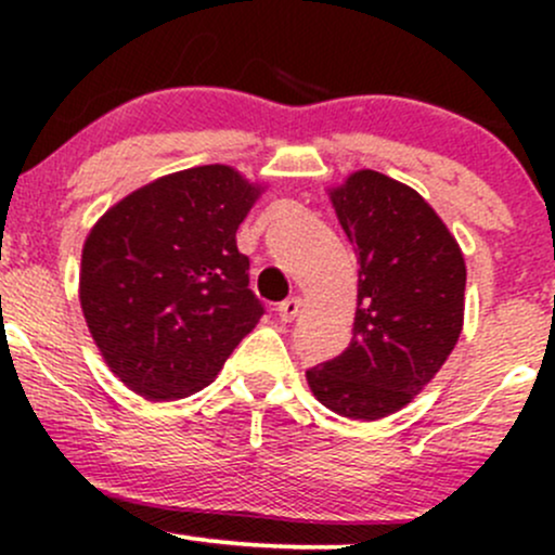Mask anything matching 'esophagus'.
Returning a JSON list of instances; mask_svg holds the SVG:
<instances>
[{"label": "esophagus", "instance_id": "obj_1", "mask_svg": "<svg viewBox=\"0 0 555 555\" xmlns=\"http://www.w3.org/2000/svg\"><path fill=\"white\" fill-rule=\"evenodd\" d=\"M299 310H302V299H299V297H286L284 302H279L276 313H279V318H282L284 323H292L299 315Z\"/></svg>", "mask_w": 555, "mask_h": 555}]
</instances>
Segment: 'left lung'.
Here are the masks:
<instances>
[{
    "instance_id": "left-lung-1",
    "label": "left lung",
    "mask_w": 555,
    "mask_h": 555,
    "mask_svg": "<svg viewBox=\"0 0 555 555\" xmlns=\"http://www.w3.org/2000/svg\"><path fill=\"white\" fill-rule=\"evenodd\" d=\"M328 195L358 253V313L349 347L305 375L336 415L380 420L410 404L454 349L467 266L454 234L406 184L362 169Z\"/></svg>"
}]
</instances>
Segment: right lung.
Returning a JSON list of instances; mask_svg holds the SVG:
<instances>
[{
	"label": "right lung",
	"mask_w": 555,
	"mask_h": 555,
	"mask_svg": "<svg viewBox=\"0 0 555 555\" xmlns=\"http://www.w3.org/2000/svg\"><path fill=\"white\" fill-rule=\"evenodd\" d=\"M260 188L224 164L158 177L95 221L82 245L80 308L101 358L151 401L219 375L263 305L237 227Z\"/></svg>",
	"instance_id": "right-lung-1"
}]
</instances>
